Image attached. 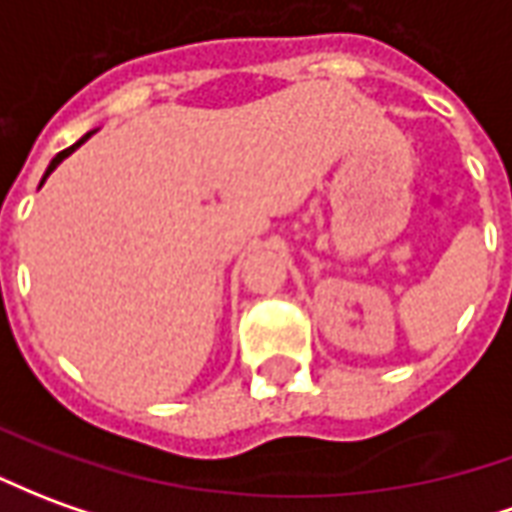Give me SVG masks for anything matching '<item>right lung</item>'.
Here are the masks:
<instances>
[{
    "label": "right lung",
    "instance_id": "add662e5",
    "mask_svg": "<svg viewBox=\"0 0 512 512\" xmlns=\"http://www.w3.org/2000/svg\"><path fill=\"white\" fill-rule=\"evenodd\" d=\"M91 135H94V132H88V135H82V138H80V141H77V144H74V146H69V149H63V152H60V155H55V157H52V163H49V169H46L44 180H46V177H49V174H52V171L57 169V166H60V163H63V160H66V157L71 155V152H74V149H77V146H82V144H85V141H88V138H91ZM44 180H41V185H44Z\"/></svg>",
    "mask_w": 512,
    "mask_h": 512
}]
</instances>
